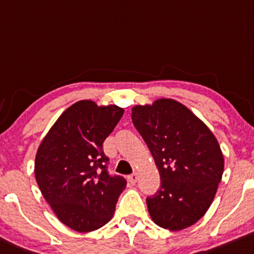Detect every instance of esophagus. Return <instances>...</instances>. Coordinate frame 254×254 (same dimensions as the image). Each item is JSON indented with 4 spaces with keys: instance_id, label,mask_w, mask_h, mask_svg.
<instances>
[{
    "instance_id": "esophagus-1",
    "label": "esophagus",
    "mask_w": 254,
    "mask_h": 254,
    "mask_svg": "<svg viewBox=\"0 0 254 254\" xmlns=\"http://www.w3.org/2000/svg\"><path fill=\"white\" fill-rule=\"evenodd\" d=\"M136 180H138V173L134 172L132 174V175L128 176V181H129L130 185H135Z\"/></svg>"
}]
</instances>
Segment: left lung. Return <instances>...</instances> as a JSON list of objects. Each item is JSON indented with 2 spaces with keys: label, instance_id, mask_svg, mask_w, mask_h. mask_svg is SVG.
I'll list each match as a JSON object with an SVG mask.
<instances>
[{
  "label": "left lung",
  "instance_id": "1",
  "mask_svg": "<svg viewBox=\"0 0 254 254\" xmlns=\"http://www.w3.org/2000/svg\"><path fill=\"white\" fill-rule=\"evenodd\" d=\"M132 121L151 151L161 187L146 199L157 226L179 232L196 223L212 204L224 158L210 128L172 98L134 105Z\"/></svg>",
  "mask_w": 254,
  "mask_h": 254
}]
</instances>
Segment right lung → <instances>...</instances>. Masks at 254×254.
Listing matches in <instances>:
<instances>
[{"label": "right lung", "mask_w": 254, "mask_h": 254, "mask_svg": "<svg viewBox=\"0 0 254 254\" xmlns=\"http://www.w3.org/2000/svg\"><path fill=\"white\" fill-rule=\"evenodd\" d=\"M125 110L82 99L64 110L39 144L35 176L60 222L79 233L99 229L113 218L126 180L110 176L103 142Z\"/></svg>", "instance_id": "1"}]
</instances>
